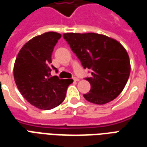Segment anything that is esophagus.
I'll return each mask as SVG.
<instances>
[{
  "label": "esophagus",
  "mask_w": 147,
  "mask_h": 147,
  "mask_svg": "<svg viewBox=\"0 0 147 147\" xmlns=\"http://www.w3.org/2000/svg\"><path fill=\"white\" fill-rule=\"evenodd\" d=\"M73 80L75 81V82H78V81H79V79H77V78H76V77H74Z\"/></svg>",
  "instance_id": "esophagus-1"
}]
</instances>
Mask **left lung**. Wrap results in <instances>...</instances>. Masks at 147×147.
I'll list each match as a JSON object with an SVG mask.
<instances>
[{"instance_id": "obj_1", "label": "left lung", "mask_w": 147, "mask_h": 147, "mask_svg": "<svg viewBox=\"0 0 147 147\" xmlns=\"http://www.w3.org/2000/svg\"><path fill=\"white\" fill-rule=\"evenodd\" d=\"M64 38L80 59L84 68L92 69L89 93L83 94L89 102L104 105L122 92L131 71L129 56L120 42L96 33H65Z\"/></svg>"}]
</instances>
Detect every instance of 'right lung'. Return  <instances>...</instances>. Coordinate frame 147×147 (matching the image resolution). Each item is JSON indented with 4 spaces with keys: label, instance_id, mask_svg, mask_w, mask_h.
<instances>
[{
    "label": "right lung",
    "instance_id": "1",
    "mask_svg": "<svg viewBox=\"0 0 147 147\" xmlns=\"http://www.w3.org/2000/svg\"><path fill=\"white\" fill-rule=\"evenodd\" d=\"M61 37L53 31L34 37L21 48L15 61L13 75L18 90L30 104L43 110L61 105L73 82L51 76L52 53Z\"/></svg>",
    "mask_w": 147,
    "mask_h": 147
}]
</instances>
